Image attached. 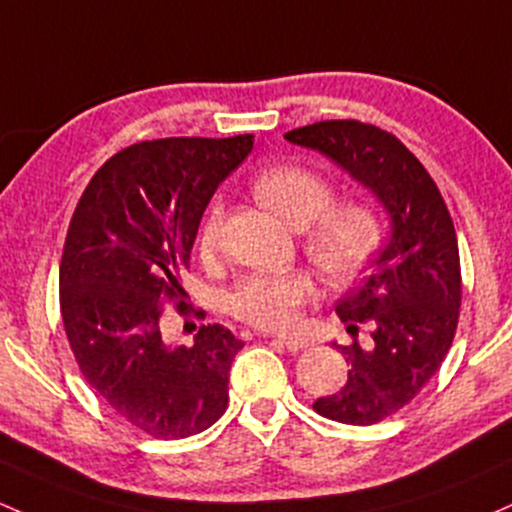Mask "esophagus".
Wrapping results in <instances>:
<instances>
[{"label":"esophagus","mask_w":512,"mask_h":512,"mask_svg":"<svg viewBox=\"0 0 512 512\" xmlns=\"http://www.w3.org/2000/svg\"><path fill=\"white\" fill-rule=\"evenodd\" d=\"M274 340H277L279 345H284L289 352H301V350H306V347H311V340H306V338H286V335H277Z\"/></svg>","instance_id":"1"}]
</instances>
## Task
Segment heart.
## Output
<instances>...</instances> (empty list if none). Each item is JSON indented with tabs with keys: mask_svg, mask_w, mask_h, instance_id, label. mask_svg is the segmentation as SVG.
<instances>
[{
	"mask_svg": "<svg viewBox=\"0 0 512 512\" xmlns=\"http://www.w3.org/2000/svg\"><path fill=\"white\" fill-rule=\"evenodd\" d=\"M255 196L286 226L303 230V252L330 284L355 282L379 250L381 216L359 196L335 199L328 177L301 165L269 167L255 179ZM223 206L213 204L199 230V252L213 260L221 250ZM316 299V282L306 269L255 272L226 296V311L262 330H291L301 308Z\"/></svg>",
	"mask_w": 512,
	"mask_h": 512,
	"instance_id": "heart-1",
	"label": "heart"
}]
</instances>
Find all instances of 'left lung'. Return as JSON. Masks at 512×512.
Segmentation results:
<instances>
[{
    "label": "left lung",
    "mask_w": 512,
    "mask_h": 512,
    "mask_svg": "<svg viewBox=\"0 0 512 512\" xmlns=\"http://www.w3.org/2000/svg\"><path fill=\"white\" fill-rule=\"evenodd\" d=\"M284 138L338 162L391 216V235L369 274L335 306L350 333L372 325V350L335 345L350 364L347 381L313 403L338 423H381L423 391L457 333L462 267L452 216L423 162L379 126L318 121Z\"/></svg>",
    "instance_id": "left-lung-1"
}]
</instances>
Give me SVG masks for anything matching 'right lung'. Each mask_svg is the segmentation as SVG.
<instances>
[{
  "mask_svg": "<svg viewBox=\"0 0 512 512\" xmlns=\"http://www.w3.org/2000/svg\"><path fill=\"white\" fill-rule=\"evenodd\" d=\"M233 138H160L104 162L77 201L60 260V313L89 386L128 425L157 440L211 428L228 408V372L243 347L228 328L201 325L194 345L162 338L201 216L218 184L252 150Z\"/></svg>",
  "mask_w": 512,
  "mask_h": 512,
  "instance_id": "add662e5",
  "label": "right lung"
}]
</instances>
